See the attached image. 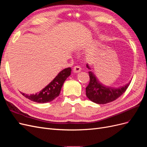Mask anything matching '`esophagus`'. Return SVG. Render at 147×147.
<instances>
[{"instance_id":"34e87169","label":"esophagus","mask_w":147,"mask_h":147,"mask_svg":"<svg viewBox=\"0 0 147 147\" xmlns=\"http://www.w3.org/2000/svg\"><path fill=\"white\" fill-rule=\"evenodd\" d=\"M74 70V73H78V72H80L82 70V68H81L80 66L76 65V66H75L74 67V70Z\"/></svg>"}]
</instances>
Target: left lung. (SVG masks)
Wrapping results in <instances>:
<instances>
[{
    "mask_svg": "<svg viewBox=\"0 0 147 147\" xmlns=\"http://www.w3.org/2000/svg\"><path fill=\"white\" fill-rule=\"evenodd\" d=\"M86 67L91 70L88 64ZM88 73L90 81L86 88V95L90 100L98 104H105L116 100L126 91L131 83L117 88L106 86L98 80L92 71Z\"/></svg>",
    "mask_w": 147,
    "mask_h": 147,
    "instance_id": "8db88e82",
    "label": "left lung"
}]
</instances>
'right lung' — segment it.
I'll use <instances>...</instances> for the list:
<instances>
[{
  "label": "right lung",
  "mask_w": 147,
  "mask_h": 147,
  "mask_svg": "<svg viewBox=\"0 0 147 147\" xmlns=\"http://www.w3.org/2000/svg\"><path fill=\"white\" fill-rule=\"evenodd\" d=\"M71 74V68H66L61 70L56 77L42 90L35 94H26L22 93L28 99L37 103H47L54 100L60 94L64 82Z\"/></svg>",
  "instance_id": "obj_1"
}]
</instances>
